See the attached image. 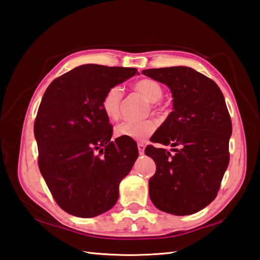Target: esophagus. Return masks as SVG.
Segmentation results:
<instances>
[{
	"mask_svg": "<svg viewBox=\"0 0 260 260\" xmlns=\"http://www.w3.org/2000/svg\"><path fill=\"white\" fill-rule=\"evenodd\" d=\"M138 148H139V154L143 155L144 154V149H145V145L143 143H138Z\"/></svg>",
	"mask_w": 260,
	"mask_h": 260,
	"instance_id": "obj_1",
	"label": "esophagus"
}]
</instances>
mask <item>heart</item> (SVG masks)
Masks as SVG:
<instances>
[{
  "instance_id": "1",
  "label": "heart",
  "mask_w": 260,
  "mask_h": 260,
  "mask_svg": "<svg viewBox=\"0 0 260 260\" xmlns=\"http://www.w3.org/2000/svg\"><path fill=\"white\" fill-rule=\"evenodd\" d=\"M133 89L141 94L146 101L151 102L152 108H156V102L159 101L162 96V89L158 82L152 79H142L138 81ZM123 101V91L121 86L113 85L109 88L103 99H102V109L108 119L113 121L120 117L121 106ZM156 130V123L151 120L142 121H124L115 128V135L118 138L131 139L135 141H144L151 137Z\"/></svg>"
}]
</instances>
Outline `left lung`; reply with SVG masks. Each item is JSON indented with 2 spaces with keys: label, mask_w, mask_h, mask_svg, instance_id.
Wrapping results in <instances>:
<instances>
[{
  "label": "left lung",
  "mask_w": 260,
  "mask_h": 260,
  "mask_svg": "<svg viewBox=\"0 0 260 260\" xmlns=\"http://www.w3.org/2000/svg\"><path fill=\"white\" fill-rule=\"evenodd\" d=\"M142 73L168 85L175 108L151 139L175 147L174 154L154 145L145 148L156 164L149 198L168 214H194L216 199L230 160L232 122L223 94L214 80L190 67Z\"/></svg>",
  "instance_id": "8db88e82"
}]
</instances>
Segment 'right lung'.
<instances>
[{"mask_svg": "<svg viewBox=\"0 0 260 260\" xmlns=\"http://www.w3.org/2000/svg\"><path fill=\"white\" fill-rule=\"evenodd\" d=\"M137 68L82 65L54 79L35 120L38 164L57 205L91 218L111 209L119 183L138 158L135 141H111L113 125L102 99Z\"/></svg>", "mask_w": 260, "mask_h": 260, "instance_id": "add662e5", "label": "right lung"}]
</instances>
